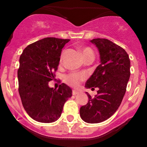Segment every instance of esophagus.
Instances as JSON below:
<instances>
[{"mask_svg": "<svg viewBox=\"0 0 147 147\" xmlns=\"http://www.w3.org/2000/svg\"><path fill=\"white\" fill-rule=\"evenodd\" d=\"M78 93H80V91H78V90H72V94H73V95H76V94H78Z\"/></svg>", "mask_w": 147, "mask_h": 147, "instance_id": "esophagus-1", "label": "esophagus"}]
</instances>
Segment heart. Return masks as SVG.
Instances as JSON below:
<instances>
[{
    "label": "heart",
    "mask_w": 147,
    "mask_h": 147,
    "mask_svg": "<svg viewBox=\"0 0 147 147\" xmlns=\"http://www.w3.org/2000/svg\"><path fill=\"white\" fill-rule=\"evenodd\" d=\"M80 52L83 56V58H85L87 56L90 55H93V52L89 47H82L80 49ZM86 78H87L86 74L72 72L65 76V81L67 84H69L71 87H76L79 86L80 83L84 80Z\"/></svg>",
    "instance_id": "obj_1"
}]
</instances>
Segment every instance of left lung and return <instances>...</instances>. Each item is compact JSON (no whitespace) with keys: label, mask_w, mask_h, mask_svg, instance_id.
I'll return each mask as SVG.
<instances>
[{"label":"left lung","mask_w":147,"mask_h":147,"mask_svg":"<svg viewBox=\"0 0 147 147\" xmlns=\"http://www.w3.org/2000/svg\"><path fill=\"white\" fill-rule=\"evenodd\" d=\"M100 53V65L86 82V88H98L94 98L87 92L89 101L80 109L83 121L90 124L109 119L117 110L126 92L130 77V60L120 46L105 38L90 40Z\"/></svg>","instance_id":"8db88e82"}]
</instances>
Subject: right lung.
Masks as SVG:
<instances>
[{"label":"right lung","mask_w":147,"mask_h":147,"mask_svg":"<svg viewBox=\"0 0 147 147\" xmlns=\"http://www.w3.org/2000/svg\"><path fill=\"white\" fill-rule=\"evenodd\" d=\"M69 41L43 38L27 46L20 55L18 92L25 110L35 121H55L61 116L65 102L72 97V90L65 83L58 89L48 85L55 76L62 49Z\"/></svg>","instance_id":"1"}]
</instances>
